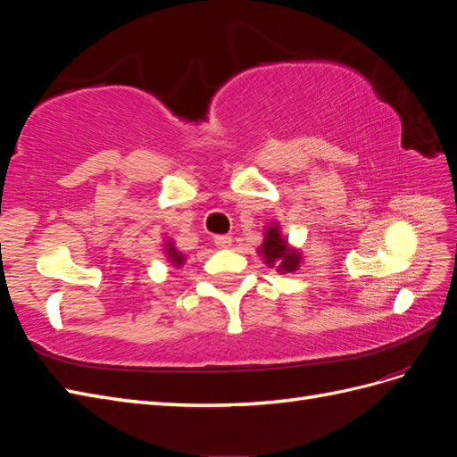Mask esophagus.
<instances>
[{
    "instance_id": "obj_1",
    "label": "esophagus",
    "mask_w": 457,
    "mask_h": 457,
    "mask_svg": "<svg viewBox=\"0 0 457 457\" xmlns=\"http://www.w3.org/2000/svg\"><path fill=\"white\" fill-rule=\"evenodd\" d=\"M213 242L217 247H228L232 244V238L228 237V234H219V237L213 238Z\"/></svg>"
}]
</instances>
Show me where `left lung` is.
I'll return each mask as SVG.
<instances>
[{"label": "left lung", "mask_w": 457, "mask_h": 457, "mask_svg": "<svg viewBox=\"0 0 457 457\" xmlns=\"http://www.w3.org/2000/svg\"><path fill=\"white\" fill-rule=\"evenodd\" d=\"M257 253H261V259L267 267H276L280 274L299 270L303 262L301 250L287 242L278 220H270L262 230V244L257 247Z\"/></svg>", "instance_id": "obj_1"}]
</instances>
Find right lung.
<instances>
[{
    "instance_id": "1",
    "label": "right lung",
    "mask_w": 457,
    "mask_h": 457,
    "mask_svg": "<svg viewBox=\"0 0 457 457\" xmlns=\"http://www.w3.org/2000/svg\"><path fill=\"white\" fill-rule=\"evenodd\" d=\"M163 253L168 257V261L171 262L173 269H181L185 262H187V255L183 252L177 250V245L171 238H163Z\"/></svg>"
}]
</instances>
